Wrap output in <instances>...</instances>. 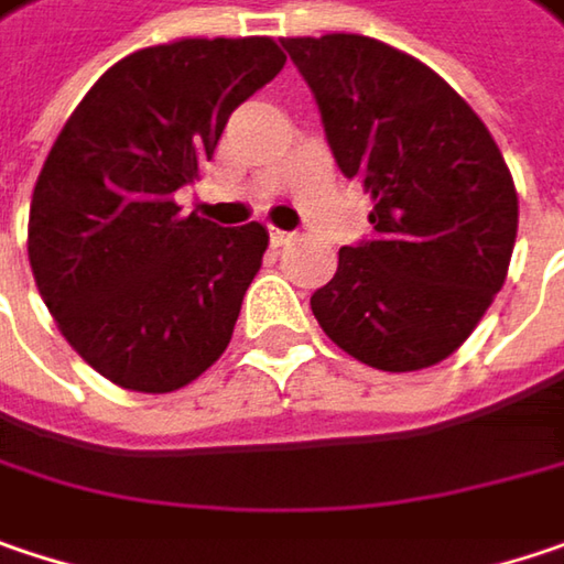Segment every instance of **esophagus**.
I'll list each match as a JSON object with an SVG mask.
<instances>
[{
	"label": "esophagus",
	"mask_w": 564,
	"mask_h": 564,
	"mask_svg": "<svg viewBox=\"0 0 564 564\" xmlns=\"http://www.w3.org/2000/svg\"><path fill=\"white\" fill-rule=\"evenodd\" d=\"M269 240H272V247H282V243H289V240H292V230H279V227H269Z\"/></svg>",
	"instance_id": "obj_1"
}]
</instances>
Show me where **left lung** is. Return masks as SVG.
Returning a JSON list of instances; mask_svg holds the SVG:
<instances>
[{"label": "left lung", "instance_id": "1", "mask_svg": "<svg viewBox=\"0 0 564 564\" xmlns=\"http://www.w3.org/2000/svg\"><path fill=\"white\" fill-rule=\"evenodd\" d=\"M311 86L334 160L372 195V237L343 247L311 295L324 334L382 372L456 352L501 292L517 192L468 101L376 37H282Z\"/></svg>", "mask_w": 564, "mask_h": 564}]
</instances>
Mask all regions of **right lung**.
<instances>
[{
  "label": "right lung",
  "instance_id": "add662e5",
  "mask_svg": "<svg viewBox=\"0 0 564 564\" xmlns=\"http://www.w3.org/2000/svg\"><path fill=\"white\" fill-rule=\"evenodd\" d=\"M285 66L272 37H185L101 73L37 176L28 260L69 346L108 382L163 394L230 343L269 234L182 215L230 111Z\"/></svg>",
  "mask_w": 564,
  "mask_h": 564
}]
</instances>
